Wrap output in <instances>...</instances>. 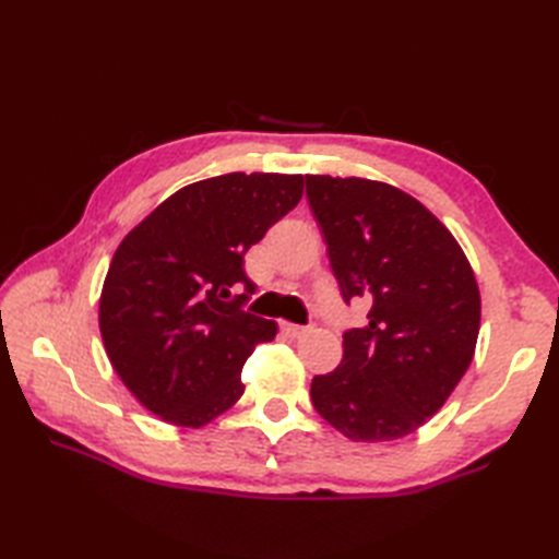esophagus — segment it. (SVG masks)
<instances>
[{"mask_svg": "<svg viewBox=\"0 0 559 559\" xmlns=\"http://www.w3.org/2000/svg\"><path fill=\"white\" fill-rule=\"evenodd\" d=\"M281 329H283V334L290 336V338H300V336H305V334H307V329H305V326H300V324H288V322H283V324H281Z\"/></svg>", "mask_w": 559, "mask_h": 559, "instance_id": "34e87169", "label": "esophagus"}]
</instances>
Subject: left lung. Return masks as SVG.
Segmentation results:
<instances>
[{
	"label": "left lung",
	"mask_w": 559,
	"mask_h": 559,
	"mask_svg": "<svg viewBox=\"0 0 559 559\" xmlns=\"http://www.w3.org/2000/svg\"><path fill=\"white\" fill-rule=\"evenodd\" d=\"M343 300L370 302L343 360L312 379L317 413L353 442H389L444 406L476 353L480 293L442 221L401 189L305 175Z\"/></svg>",
	"instance_id": "8db88e82"
}]
</instances>
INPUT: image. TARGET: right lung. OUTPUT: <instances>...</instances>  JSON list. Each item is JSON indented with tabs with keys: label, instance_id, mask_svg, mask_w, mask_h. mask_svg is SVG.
<instances>
[{
	"label": "right lung",
	"instance_id": "right-lung-1",
	"mask_svg": "<svg viewBox=\"0 0 559 559\" xmlns=\"http://www.w3.org/2000/svg\"><path fill=\"white\" fill-rule=\"evenodd\" d=\"M302 175L230 173L182 187L129 233L100 293V336L151 413L201 427L242 396V367L276 322L242 310L247 249L302 199ZM245 287L242 296H233Z\"/></svg>",
	"mask_w": 559,
	"mask_h": 559
}]
</instances>
